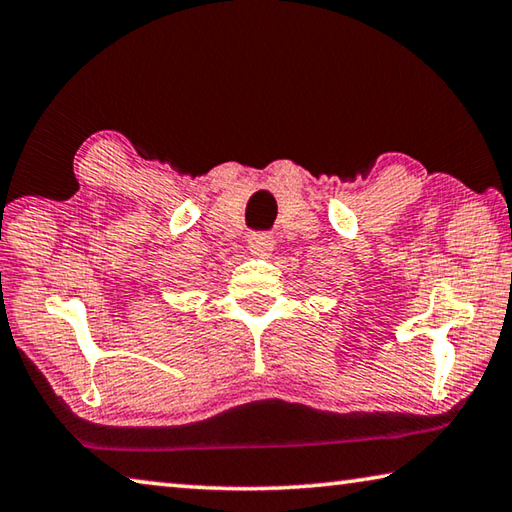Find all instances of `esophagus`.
I'll list each match as a JSON object with an SVG mask.
<instances>
[{
    "instance_id": "1",
    "label": "esophagus",
    "mask_w": 512,
    "mask_h": 512,
    "mask_svg": "<svg viewBox=\"0 0 512 512\" xmlns=\"http://www.w3.org/2000/svg\"><path fill=\"white\" fill-rule=\"evenodd\" d=\"M273 246H275V239L271 235H266V232L248 237V250L255 257H268L273 253Z\"/></svg>"
}]
</instances>
